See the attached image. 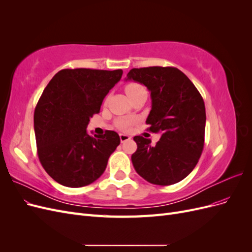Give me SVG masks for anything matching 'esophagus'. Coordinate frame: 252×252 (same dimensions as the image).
<instances>
[{
	"instance_id": "34e87169",
	"label": "esophagus",
	"mask_w": 252,
	"mask_h": 252,
	"mask_svg": "<svg viewBox=\"0 0 252 252\" xmlns=\"http://www.w3.org/2000/svg\"><path fill=\"white\" fill-rule=\"evenodd\" d=\"M130 139H131V138H130V136H129L128 134L120 133V140H121L122 143H124V142H126V141H129Z\"/></svg>"
}]
</instances>
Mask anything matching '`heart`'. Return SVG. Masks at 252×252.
<instances>
[{
  "label": "heart",
  "instance_id": "b5f03b06",
  "mask_svg": "<svg viewBox=\"0 0 252 252\" xmlns=\"http://www.w3.org/2000/svg\"><path fill=\"white\" fill-rule=\"evenodd\" d=\"M142 91H146V89L139 83H129L125 86V93L128 97H131ZM133 124L134 120L132 118H121L116 121V126L120 130H128Z\"/></svg>",
  "mask_w": 252,
  "mask_h": 252
}]
</instances>
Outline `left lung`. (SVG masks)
<instances>
[{
  "mask_svg": "<svg viewBox=\"0 0 252 252\" xmlns=\"http://www.w3.org/2000/svg\"><path fill=\"white\" fill-rule=\"evenodd\" d=\"M128 80L150 91L147 130L161 134L156 145L134 136L138 145L131 156L134 169L151 184H175L193 170L202 155L206 124L203 97L187 75L174 67L133 68L127 73Z\"/></svg>",
  "mask_w": 252,
  "mask_h": 252,
  "instance_id": "left-lung-1",
  "label": "left lung"
}]
</instances>
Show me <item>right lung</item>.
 Here are the masks:
<instances>
[{
  "mask_svg": "<svg viewBox=\"0 0 252 252\" xmlns=\"http://www.w3.org/2000/svg\"><path fill=\"white\" fill-rule=\"evenodd\" d=\"M123 70H60L36 104L33 123L39 159L59 184L78 188L101 177L121 140L116 131L91 136L87 125Z\"/></svg>",
  "mask_w": 252,
  "mask_h": 252,
  "instance_id": "obj_1",
  "label": "right lung"
}]
</instances>
